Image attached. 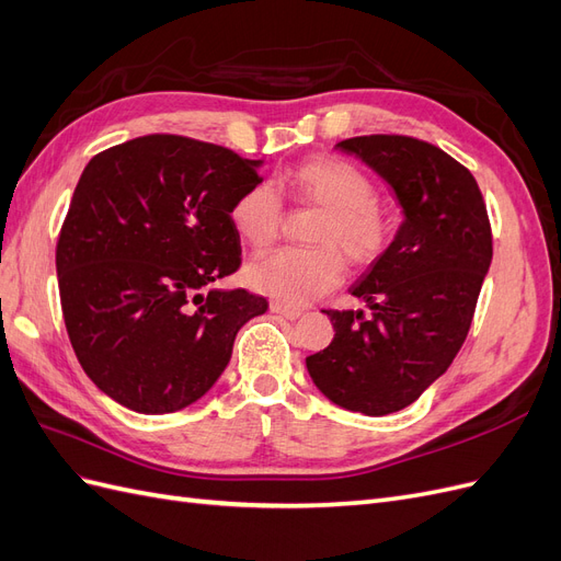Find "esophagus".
<instances>
[{
    "instance_id": "1",
    "label": "esophagus",
    "mask_w": 561,
    "mask_h": 561,
    "mask_svg": "<svg viewBox=\"0 0 561 561\" xmlns=\"http://www.w3.org/2000/svg\"><path fill=\"white\" fill-rule=\"evenodd\" d=\"M271 313H276L285 320H299L304 316V311L299 309H293V307H285V304H278V301H271Z\"/></svg>"
}]
</instances>
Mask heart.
Here are the masks:
<instances>
[{"instance_id": "b5f03b06", "label": "heart", "mask_w": 561, "mask_h": 561, "mask_svg": "<svg viewBox=\"0 0 561 561\" xmlns=\"http://www.w3.org/2000/svg\"><path fill=\"white\" fill-rule=\"evenodd\" d=\"M285 194L297 208L316 213L309 250H280L252 262L245 283L254 293L285 307H304L332 293L353 268L375 266L393 245L398 215L379 201L377 184L355 163L318 154L299 161L283 175ZM231 227L252 250H268L285 227L283 198L274 186L257 182L231 203Z\"/></svg>"}]
</instances>
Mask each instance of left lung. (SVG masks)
Returning a JSON list of instances; mask_svg holds the SVG:
<instances>
[{
	"mask_svg": "<svg viewBox=\"0 0 561 561\" xmlns=\"http://www.w3.org/2000/svg\"><path fill=\"white\" fill-rule=\"evenodd\" d=\"M396 190L404 222L351 295L371 309L328 313L334 339L307 358L313 383L351 412L404 410L461 351L491 264V225L478 182L447 151L410 135L336 145Z\"/></svg>",
	"mask_w": 561,
	"mask_h": 561,
	"instance_id": "1",
	"label": "left lung"
}]
</instances>
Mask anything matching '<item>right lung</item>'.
I'll list each match as a JSON object with an SVG mask.
<instances>
[{"label":"right lung","mask_w":561,"mask_h":561,"mask_svg":"<svg viewBox=\"0 0 561 561\" xmlns=\"http://www.w3.org/2000/svg\"><path fill=\"white\" fill-rule=\"evenodd\" d=\"M257 165L154 133L83 168L56 245L60 307L79 365L118 404L168 414L196 402L266 311L243 287H210L241 266L229 210L262 182Z\"/></svg>","instance_id":"add662e5"}]
</instances>
